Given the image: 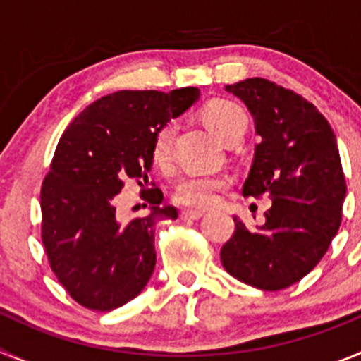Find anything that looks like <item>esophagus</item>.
<instances>
[{
	"mask_svg": "<svg viewBox=\"0 0 361 361\" xmlns=\"http://www.w3.org/2000/svg\"><path fill=\"white\" fill-rule=\"evenodd\" d=\"M202 215V212H193V209H184V212H180V219L183 220H199Z\"/></svg>",
	"mask_w": 361,
	"mask_h": 361,
	"instance_id": "obj_1",
	"label": "esophagus"
}]
</instances>
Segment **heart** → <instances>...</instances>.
I'll list each match as a JSON object with an SVG mask.
<instances>
[{
    "label": "heart",
    "mask_w": 361,
    "mask_h": 361,
    "mask_svg": "<svg viewBox=\"0 0 361 361\" xmlns=\"http://www.w3.org/2000/svg\"><path fill=\"white\" fill-rule=\"evenodd\" d=\"M202 119L215 135L222 141L233 142L244 135L247 128V116L244 108L229 99H212L204 104ZM175 124L162 123L153 135L152 159L159 168H168L173 157ZM229 178L224 175L184 173L173 186V200L178 206L193 209L209 208L219 199L220 190L228 186Z\"/></svg>",
    "instance_id": "obj_1"
}]
</instances>
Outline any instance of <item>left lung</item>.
I'll return each instance as SVG.
<instances>
[{"label": "left lung", "mask_w": 361, "mask_h": 361, "mask_svg": "<svg viewBox=\"0 0 361 361\" xmlns=\"http://www.w3.org/2000/svg\"><path fill=\"white\" fill-rule=\"evenodd\" d=\"M255 119L260 142L245 178V197H269L266 222L238 216L220 260L229 275L264 291H280L314 269L342 222L345 177L336 137L309 101L262 78L228 85Z\"/></svg>", "instance_id": "left-lung-1"}]
</instances>
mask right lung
Wrapping results in <instances>:
<instances>
[{
    "instance_id": "add662e5",
    "label": "right lung",
    "mask_w": 361,
    "mask_h": 361,
    "mask_svg": "<svg viewBox=\"0 0 361 361\" xmlns=\"http://www.w3.org/2000/svg\"><path fill=\"white\" fill-rule=\"evenodd\" d=\"M199 97L197 88L121 90L79 114L57 142L41 186V238L50 267L78 304L111 311L145 289L155 267V226L177 219L148 180L153 135ZM128 178L152 206L146 217L116 219L115 195Z\"/></svg>"
}]
</instances>
